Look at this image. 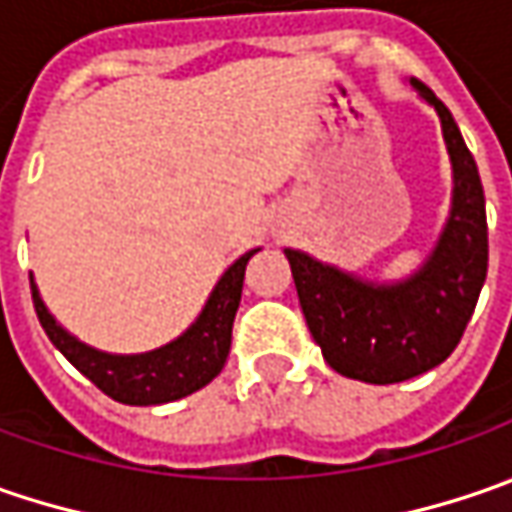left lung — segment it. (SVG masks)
<instances>
[{"label":"left lung","mask_w":512,"mask_h":512,"mask_svg":"<svg viewBox=\"0 0 512 512\" xmlns=\"http://www.w3.org/2000/svg\"><path fill=\"white\" fill-rule=\"evenodd\" d=\"M410 85L435 108L453 166L450 214L427 260L407 278L367 280L283 249L323 361L364 384H398L447 361L487 278V212L476 160L447 105L424 82Z\"/></svg>","instance_id":"obj_1"}]
</instances>
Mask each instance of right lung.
<instances>
[{
	"mask_svg": "<svg viewBox=\"0 0 512 512\" xmlns=\"http://www.w3.org/2000/svg\"><path fill=\"white\" fill-rule=\"evenodd\" d=\"M255 252L260 249L240 255L220 275L206 306L200 309V315L183 335H177L174 341L157 346L151 352L114 355V352H102V349L82 344L48 312L31 275L36 318L42 323L45 335L51 338V344L114 401L131 404V407L168 404V401L186 398L191 392L203 389L220 375L232 349V323L240 306V295H243L246 263Z\"/></svg>",
	"mask_w": 512,
	"mask_h": 512,
	"instance_id": "1",
	"label": "right lung"
}]
</instances>
